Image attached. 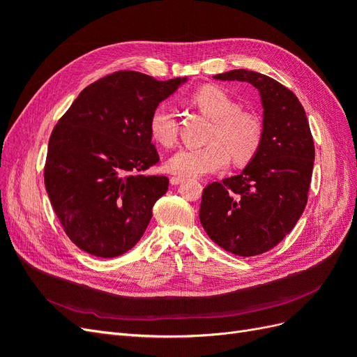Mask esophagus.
<instances>
[{
    "label": "esophagus",
    "mask_w": 357,
    "mask_h": 357,
    "mask_svg": "<svg viewBox=\"0 0 357 357\" xmlns=\"http://www.w3.org/2000/svg\"><path fill=\"white\" fill-rule=\"evenodd\" d=\"M183 181H185V178H181V177H171V185H174V186L180 185V183H183Z\"/></svg>",
    "instance_id": "34e87169"
}]
</instances>
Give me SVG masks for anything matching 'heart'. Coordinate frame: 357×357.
Wrapping results in <instances>:
<instances>
[{"instance_id": "obj_1", "label": "heart", "mask_w": 357, "mask_h": 357, "mask_svg": "<svg viewBox=\"0 0 357 357\" xmlns=\"http://www.w3.org/2000/svg\"><path fill=\"white\" fill-rule=\"evenodd\" d=\"M190 102L213 121L207 146L181 149L169 158L167 169L181 178H195L208 172L222 171L229 162L243 165L261 149L262 122L255 113L240 109V104L218 86H204L190 95ZM150 135L164 147L177 142V119L168 105L160 104L149 121Z\"/></svg>"}]
</instances>
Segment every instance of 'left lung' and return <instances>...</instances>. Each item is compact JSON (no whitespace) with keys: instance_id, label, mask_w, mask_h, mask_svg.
Segmentation results:
<instances>
[{"instance_id":"1","label":"left lung","mask_w":357,"mask_h":357,"mask_svg":"<svg viewBox=\"0 0 357 357\" xmlns=\"http://www.w3.org/2000/svg\"><path fill=\"white\" fill-rule=\"evenodd\" d=\"M218 80L248 82L261 93L264 138L241 174L202 190L199 220L210 238L236 256L274 248L305 210L314 142L296 95L265 74L232 70Z\"/></svg>"}]
</instances>
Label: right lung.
I'll return each mask as SVG.
<instances>
[{"label": "right lung", "instance_id": "right-lung-1", "mask_svg": "<svg viewBox=\"0 0 357 357\" xmlns=\"http://www.w3.org/2000/svg\"><path fill=\"white\" fill-rule=\"evenodd\" d=\"M185 80L116 71L84 88L53 128L45 186L63 232L83 252L116 257L143 236L169 185L147 174L159 162L149 121Z\"/></svg>", "mask_w": 357, "mask_h": 357}]
</instances>
